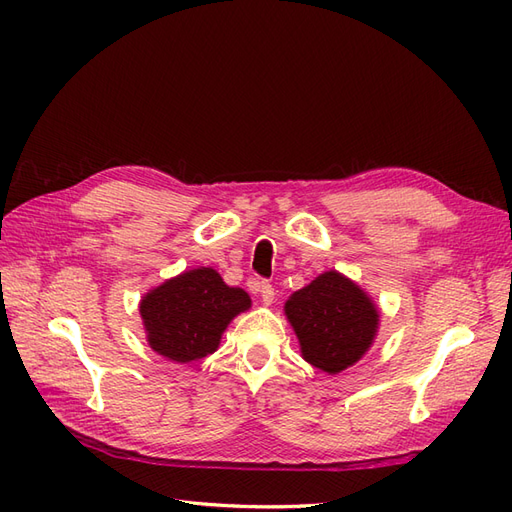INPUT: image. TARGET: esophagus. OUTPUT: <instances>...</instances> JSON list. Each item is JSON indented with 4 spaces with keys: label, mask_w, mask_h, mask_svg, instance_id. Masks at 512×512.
<instances>
[{
    "label": "esophagus",
    "mask_w": 512,
    "mask_h": 512,
    "mask_svg": "<svg viewBox=\"0 0 512 512\" xmlns=\"http://www.w3.org/2000/svg\"><path fill=\"white\" fill-rule=\"evenodd\" d=\"M250 288L260 294V299L265 305H271L275 299V288L269 282H250Z\"/></svg>",
    "instance_id": "esophagus-1"
}]
</instances>
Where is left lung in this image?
I'll return each instance as SVG.
<instances>
[{
    "mask_svg": "<svg viewBox=\"0 0 512 512\" xmlns=\"http://www.w3.org/2000/svg\"><path fill=\"white\" fill-rule=\"evenodd\" d=\"M284 312L303 359L331 376L359 363L374 346L380 327L378 305L335 269L292 292Z\"/></svg>",
    "mask_w": 512,
    "mask_h": 512,
    "instance_id": "1",
    "label": "left lung"
}]
</instances>
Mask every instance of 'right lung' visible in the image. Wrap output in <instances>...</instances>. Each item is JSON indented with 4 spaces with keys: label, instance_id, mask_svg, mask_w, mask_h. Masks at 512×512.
<instances>
[{
    "label": "right lung",
    "instance_id": "add662e5",
    "mask_svg": "<svg viewBox=\"0 0 512 512\" xmlns=\"http://www.w3.org/2000/svg\"><path fill=\"white\" fill-rule=\"evenodd\" d=\"M250 307L252 299L243 288L228 286L211 267H198L145 292L138 312L153 352L192 363L218 350L232 318Z\"/></svg>",
    "mask_w": 512,
    "mask_h": 512
}]
</instances>
